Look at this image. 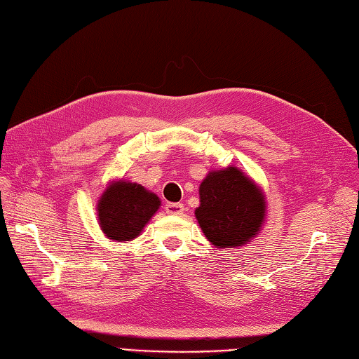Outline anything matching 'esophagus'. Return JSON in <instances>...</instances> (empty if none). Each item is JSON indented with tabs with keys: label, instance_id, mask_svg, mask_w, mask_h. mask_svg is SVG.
I'll use <instances>...</instances> for the list:
<instances>
[{
	"label": "esophagus",
	"instance_id": "34e87169",
	"mask_svg": "<svg viewBox=\"0 0 359 359\" xmlns=\"http://www.w3.org/2000/svg\"><path fill=\"white\" fill-rule=\"evenodd\" d=\"M165 212L170 215H181L182 212H184V206H182L181 203H167Z\"/></svg>",
	"mask_w": 359,
	"mask_h": 359
}]
</instances>
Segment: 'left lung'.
<instances>
[{
	"instance_id": "obj_1",
	"label": "left lung",
	"mask_w": 359,
	"mask_h": 359,
	"mask_svg": "<svg viewBox=\"0 0 359 359\" xmlns=\"http://www.w3.org/2000/svg\"><path fill=\"white\" fill-rule=\"evenodd\" d=\"M204 236L217 248L245 245L259 232L265 200L257 186L237 167L210 172L200 186L195 210Z\"/></svg>"
}]
</instances>
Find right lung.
I'll use <instances>...</instances> for the list:
<instances>
[{
  "label": "right lung",
  "mask_w": 359,
  "mask_h": 359,
  "mask_svg": "<svg viewBox=\"0 0 359 359\" xmlns=\"http://www.w3.org/2000/svg\"><path fill=\"white\" fill-rule=\"evenodd\" d=\"M159 206L158 196L136 182H114L108 186L99 200L100 228L111 240H133L155 215Z\"/></svg>",
  "instance_id": "1"
}]
</instances>
